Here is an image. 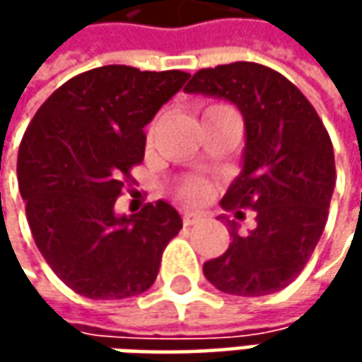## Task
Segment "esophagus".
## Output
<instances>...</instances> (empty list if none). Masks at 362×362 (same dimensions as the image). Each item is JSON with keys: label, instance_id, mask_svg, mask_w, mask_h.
I'll list each match as a JSON object with an SVG mask.
<instances>
[{"label": "esophagus", "instance_id": "obj_1", "mask_svg": "<svg viewBox=\"0 0 362 362\" xmlns=\"http://www.w3.org/2000/svg\"><path fill=\"white\" fill-rule=\"evenodd\" d=\"M199 219H202V217L197 216V214H191V211H187V214H183V226H185V228H189V226H195Z\"/></svg>", "mask_w": 362, "mask_h": 362}]
</instances>
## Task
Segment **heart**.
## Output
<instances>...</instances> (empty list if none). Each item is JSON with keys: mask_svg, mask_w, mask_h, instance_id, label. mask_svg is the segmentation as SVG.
I'll return each mask as SVG.
<instances>
[{"mask_svg": "<svg viewBox=\"0 0 362 362\" xmlns=\"http://www.w3.org/2000/svg\"><path fill=\"white\" fill-rule=\"evenodd\" d=\"M221 110H230L228 106L223 105H211L205 108V112L203 115H214V112H221ZM155 129V124L151 127V131ZM209 183L202 179V177H191V179H185L179 187H177V193H179V197L181 199H185L187 203H202L207 199V195H209Z\"/></svg>", "mask_w": 362, "mask_h": 362, "instance_id": "obj_1", "label": "heart"}]
</instances>
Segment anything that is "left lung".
<instances>
[{
	"label": "left lung",
	"instance_id": "1",
	"mask_svg": "<svg viewBox=\"0 0 362 362\" xmlns=\"http://www.w3.org/2000/svg\"><path fill=\"white\" fill-rule=\"evenodd\" d=\"M185 92L226 98L245 122L243 169L221 207L254 209L247 235L228 219L226 254L203 264L205 278L233 296H264L290 284L327 226L334 191V151L308 98L280 72L256 62H231L195 72Z\"/></svg>",
	"mask_w": 362,
	"mask_h": 362
}]
</instances>
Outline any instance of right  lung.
<instances>
[{
    "instance_id": "add662e5",
    "label": "right lung",
    "mask_w": 362,
    "mask_h": 362,
    "mask_svg": "<svg viewBox=\"0 0 362 362\" xmlns=\"http://www.w3.org/2000/svg\"><path fill=\"white\" fill-rule=\"evenodd\" d=\"M187 78L181 70L94 68L52 92L25 129L18 153L25 217L49 268L80 296L143 294L183 228L169 203L119 217L115 202L145 159V127Z\"/></svg>"
}]
</instances>
